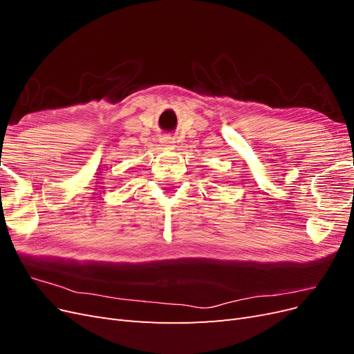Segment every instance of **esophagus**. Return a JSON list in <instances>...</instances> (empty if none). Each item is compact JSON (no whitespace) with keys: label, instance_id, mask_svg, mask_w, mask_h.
Masks as SVG:
<instances>
[{"label":"esophagus","instance_id":"obj_1","mask_svg":"<svg viewBox=\"0 0 354 354\" xmlns=\"http://www.w3.org/2000/svg\"><path fill=\"white\" fill-rule=\"evenodd\" d=\"M160 143H162V146H165L168 149H173L174 143H176V138L171 137V136H165L162 140H160Z\"/></svg>","mask_w":354,"mask_h":354}]
</instances>
